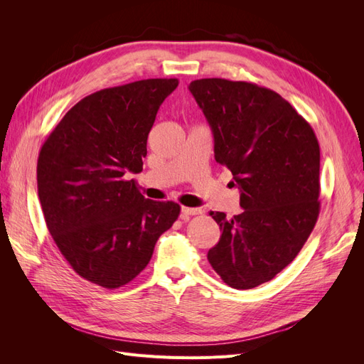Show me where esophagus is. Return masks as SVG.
Returning a JSON list of instances; mask_svg holds the SVG:
<instances>
[{
    "mask_svg": "<svg viewBox=\"0 0 364 364\" xmlns=\"http://www.w3.org/2000/svg\"><path fill=\"white\" fill-rule=\"evenodd\" d=\"M181 211L183 215H197V214H202V209L200 208H188V206H182Z\"/></svg>",
    "mask_w": 364,
    "mask_h": 364,
    "instance_id": "34e87169",
    "label": "esophagus"
}]
</instances>
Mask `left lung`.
I'll use <instances>...</instances> for the list:
<instances>
[{"label": "left lung", "mask_w": 364, "mask_h": 364, "mask_svg": "<svg viewBox=\"0 0 364 364\" xmlns=\"http://www.w3.org/2000/svg\"><path fill=\"white\" fill-rule=\"evenodd\" d=\"M188 90L243 208L230 218L209 213L222 237L208 261L229 287L249 290L287 267L310 237L321 209V149L311 126L267 87L200 79Z\"/></svg>", "instance_id": "obj_1"}]
</instances>
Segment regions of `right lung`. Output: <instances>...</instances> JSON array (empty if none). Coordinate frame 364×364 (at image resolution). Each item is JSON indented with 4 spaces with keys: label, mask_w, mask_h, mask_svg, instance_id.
I'll return each mask as SVG.
<instances>
[{
    "label": "right lung",
    "mask_w": 364,
    "mask_h": 364,
    "mask_svg": "<svg viewBox=\"0 0 364 364\" xmlns=\"http://www.w3.org/2000/svg\"><path fill=\"white\" fill-rule=\"evenodd\" d=\"M178 85L147 79L87 95L41 149L38 196L47 228L74 272L100 287L136 278L179 217L178 203L146 199L127 179L142 171L158 109Z\"/></svg>",
    "instance_id": "right-lung-1"
}]
</instances>
